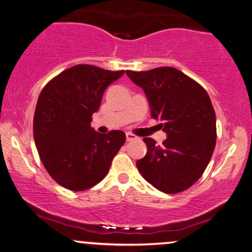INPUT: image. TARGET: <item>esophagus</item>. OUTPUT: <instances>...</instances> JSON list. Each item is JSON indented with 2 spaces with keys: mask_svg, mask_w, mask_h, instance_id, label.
Masks as SVG:
<instances>
[{
  "mask_svg": "<svg viewBox=\"0 0 252 252\" xmlns=\"http://www.w3.org/2000/svg\"><path fill=\"white\" fill-rule=\"evenodd\" d=\"M138 139V136L134 135L132 133H126V140L127 141H133V140H136Z\"/></svg>",
  "mask_w": 252,
  "mask_h": 252,
  "instance_id": "1",
  "label": "esophagus"
}]
</instances>
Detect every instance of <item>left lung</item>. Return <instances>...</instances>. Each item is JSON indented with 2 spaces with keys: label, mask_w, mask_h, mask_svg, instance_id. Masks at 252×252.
I'll return each instance as SVG.
<instances>
[{
  "label": "left lung",
  "mask_w": 252,
  "mask_h": 252,
  "mask_svg": "<svg viewBox=\"0 0 252 252\" xmlns=\"http://www.w3.org/2000/svg\"><path fill=\"white\" fill-rule=\"evenodd\" d=\"M126 74L145 91L150 116L161 120L168 135L162 146L152 138L143 139L148 152L136 161L140 174L164 193L188 190L204 174L217 142V119L210 96L174 67L126 70Z\"/></svg>",
  "instance_id": "obj_1"
}]
</instances>
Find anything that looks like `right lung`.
I'll return each instance as SVG.
<instances>
[{"instance_id":"obj_1","label":"right lung","mask_w":252,"mask_h":252,"mask_svg":"<svg viewBox=\"0 0 252 252\" xmlns=\"http://www.w3.org/2000/svg\"><path fill=\"white\" fill-rule=\"evenodd\" d=\"M124 73L77 64L52 78L39 94L35 147L51 177L68 190L84 191L98 184L125 143L123 130L100 134L90 126L104 91Z\"/></svg>"}]
</instances>
